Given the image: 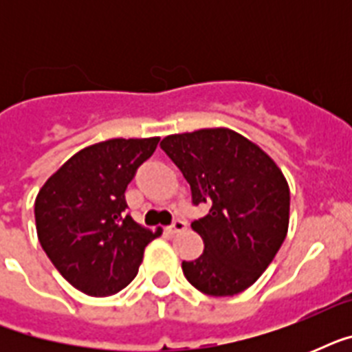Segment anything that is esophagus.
<instances>
[{
	"label": "esophagus",
	"mask_w": 352,
	"mask_h": 352,
	"mask_svg": "<svg viewBox=\"0 0 352 352\" xmlns=\"http://www.w3.org/2000/svg\"><path fill=\"white\" fill-rule=\"evenodd\" d=\"M184 228H186V223L182 219H175L170 226H168V232H170V234H179V232H182Z\"/></svg>",
	"instance_id": "esophagus-1"
}]
</instances>
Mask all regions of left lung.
Segmentation results:
<instances>
[{"mask_svg": "<svg viewBox=\"0 0 352 352\" xmlns=\"http://www.w3.org/2000/svg\"><path fill=\"white\" fill-rule=\"evenodd\" d=\"M164 149L208 214L192 228L204 241L182 272L208 296H234L261 276L289 230L290 192L283 173L261 148L239 133L215 127L162 138Z\"/></svg>", "mask_w": 352, "mask_h": 352, "instance_id": "obj_1", "label": "left lung"}]
</instances>
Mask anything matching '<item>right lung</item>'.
<instances>
[{"instance_id": "obj_1", "label": "right lung", "mask_w": 352, "mask_h": 352, "mask_svg": "<svg viewBox=\"0 0 352 352\" xmlns=\"http://www.w3.org/2000/svg\"><path fill=\"white\" fill-rule=\"evenodd\" d=\"M159 137L111 138L73 155L38 193V239L56 270L87 296L117 294L137 276L149 232L127 214L126 188Z\"/></svg>"}]
</instances>
